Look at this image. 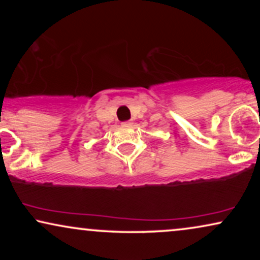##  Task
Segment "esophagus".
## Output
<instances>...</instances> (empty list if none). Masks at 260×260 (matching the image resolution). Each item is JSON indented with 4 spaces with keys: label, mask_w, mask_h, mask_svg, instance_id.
<instances>
[{
    "label": "esophagus",
    "mask_w": 260,
    "mask_h": 260,
    "mask_svg": "<svg viewBox=\"0 0 260 260\" xmlns=\"http://www.w3.org/2000/svg\"><path fill=\"white\" fill-rule=\"evenodd\" d=\"M123 124H124V125H131V123H130V122H124Z\"/></svg>",
    "instance_id": "34e87169"
}]
</instances>
